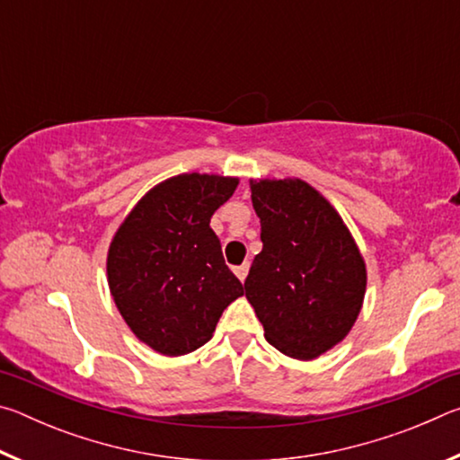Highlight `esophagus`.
Wrapping results in <instances>:
<instances>
[{"label": "esophagus", "instance_id": "1", "mask_svg": "<svg viewBox=\"0 0 460 460\" xmlns=\"http://www.w3.org/2000/svg\"><path fill=\"white\" fill-rule=\"evenodd\" d=\"M233 271H235V276L241 279V282H245L247 271H249V263H241V266H237Z\"/></svg>", "mask_w": 460, "mask_h": 460}]
</instances>
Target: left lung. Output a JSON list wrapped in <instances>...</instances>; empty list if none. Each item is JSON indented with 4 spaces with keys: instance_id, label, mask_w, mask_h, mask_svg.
Returning a JSON list of instances; mask_svg holds the SVG:
<instances>
[{
    "instance_id": "left-lung-1",
    "label": "left lung",
    "mask_w": 460,
    "mask_h": 460,
    "mask_svg": "<svg viewBox=\"0 0 460 460\" xmlns=\"http://www.w3.org/2000/svg\"><path fill=\"white\" fill-rule=\"evenodd\" d=\"M261 252L245 296L270 345L316 359L347 337L361 313L367 270L341 215L300 178L252 181Z\"/></svg>"
}]
</instances>
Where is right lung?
<instances>
[{
	"mask_svg": "<svg viewBox=\"0 0 460 460\" xmlns=\"http://www.w3.org/2000/svg\"><path fill=\"white\" fill-rule=\"evenodd\" d=\"M237 184L231 176H172L147 190L115 233L109 290L131 332L154 351H197L211 341L223 310L243 296L211 229L213 213Z\"/></svg>",
	"mask_w": 460,
	"mask_h": 460,
	"instance_id": "obj_1",
	"label": "right lung"
}]
</instances>
